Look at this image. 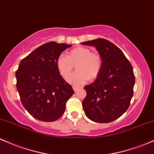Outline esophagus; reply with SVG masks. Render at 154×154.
Wrapping results in <instances>:
<instances>
[{
	"label": "esophagus",
	"mask_w": 154,
	"mask_h": 154,
	"mask_svg": "<svg viewBox=\"0 0 154 154\" xmlns=\"http://www.w3.org/2000/svg\"><path fill=\"white\" fill-rule=\"evenodd\" d=\"M79 88H80L77 87V86H73V89H74V91H77V90H78Z\"/></svg>",
	"instance_id": "esophagus-1"
}]
</instances>
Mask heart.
I'll return each mask as SVG.
<instances>
[{
  "instance_id": "obj_1",
  "label": "heart",
  "mask_w": 154,
  "mask_h": 154,
  "mask_svg": "<svg viewBox=\"0 0 154 154\" xmlns=\"http://www.w3.org/2000/svg\"><path fill=\"white\" fill-rule=\"evenodd\" d=\"M74 66L78 72L70 75ZM56 66L63 78L70 75L67 79L69 83L80 85L88 79L94 80L99 77L103 67V58L99 52H92L88 47H77L67 52L66 57L59 55Z\"/></svg>"
}]
</instances>
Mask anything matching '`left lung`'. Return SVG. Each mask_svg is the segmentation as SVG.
<instances>
[{"label": "left lung", "mask_w": 154, "mask_h": 154, "mask_svg": "<svg viewBox=\"0 0 154 154\" xmlns=\"http://www.w3.org/2000/svg\"><path fill=\"white\" fill-rule=\"evenodd\" d=\"M94 46L103 58L99 77L84 89L87 95L82 107L88 118L97 123H109L127 110L132 98L135 77L124 52L112 42L97 38L82 42Z\"/></svg>", "instance_id": "1"}]
</instances>
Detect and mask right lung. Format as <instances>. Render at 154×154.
I'll return each instance as SVG.
<instances>
[{
	"label": "right lung",
	"instance_id": "obj_1",
	"mask_svg": "<svg viewBox=\"0 0 154 154\" xmlns=\"http://www.w3.org/2000/svg\"><path fill=\"white\" fill-rule=\"evenodd\" d=\"M70 47L55 42L45 44L23 58L16 71L17 89L22 104L37 120L52 122L59 119L74 93L56 66L58 57Z\"/></svg>",
	"mask_w": 154,
	"mask_h": 154
}]
</instances>
